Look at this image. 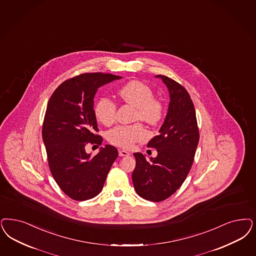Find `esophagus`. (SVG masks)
I'll use <instances>...</instances> for the list:
<instances>
[{"label":"esophagus","mask_w":256,"mask_h":256,"mask_svg":"<svg viewBox=\"0 0 256 256\" xmlns=\"http://www.w3.org/2000/svg\"><path fill=\"white\" fill-rule=\"evenodd\" d=\"M130 154L128 152V151H126V150H119V156H121V157H124V156H130Z\"/></svg>","instance_id":"1"}]
</instances>
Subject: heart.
Returning a JSON list of instances; mask_svg holds the SVG:
<instances>
[{
  "label": "heart",
  "mask_w": 256,
  "mask_h": 256,
  "mask_svg": "<svg viewBox=\"0 0 256 256\" xmlns=\"http://www.w3.org/2000/svg\"><path fill=\"white\" fill-rule=\"evenodd\" d=\"M118 96L124 103L136 108L134 120H142L150 124H157L162 118L164 105L154 97L153 90L146 84L139 80H132L118 90ZM117 105L108 97H101L94 106V115L97 120L106 126L116 120ZM148 132L142 124H119L106 133V139L112 144L132 148L138 142L144 141Z\"/></svg>",
  "instance_id": "b5f03b06"
}]
</instances>
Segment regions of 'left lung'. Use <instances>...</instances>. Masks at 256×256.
Returning a JSON list of instances; mask_svg holds the SVG:
<instances>
[{
  "instance_id": "8db88e82",
  "label": "left lung",
  "mask_w": 256,
  "mask_h": 256,
  "mask_svg": "<svg viewBox=\"0 0 256 256\" xmlns=\"http://www.w3.org/2000/svg\"><path fill=\"white\" fill-rule=\"evenodd\" d=\"M168 86L170 102L166 120L148 144L158 155L146 160L134 153L136 166L132 182L136 193L144 200L159 202L174 194L186 180L194 162L200 140L194 104L186 88L175 80L159 74Z\"/></svg>"
}]
</instances>
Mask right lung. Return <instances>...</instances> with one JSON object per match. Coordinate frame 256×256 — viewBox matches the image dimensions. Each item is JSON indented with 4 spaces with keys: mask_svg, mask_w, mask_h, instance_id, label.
Returning a JSON list of instances; mask_svg holds the SVG:
<instances>
[{
    "mask_svg": "<svg viewBox=\"0 0 256 256\" xmlns=\"http://www.w3.org/2000/svg\"><path fill=\"white\" fill-rule=\"evenodd\" d=\"M121 76L86 72L65 80L50 97L42 124L50 171L60 188L72 200H87L96 196L118 157L116 148L106 144L96 156L85 146H101L94 98L101 86Z\"/></svg>",
    "mask_w": 256,
    "mask_h": 256,
    "instance_id": "1",
    "label": "right lung"
}]
</instances>
